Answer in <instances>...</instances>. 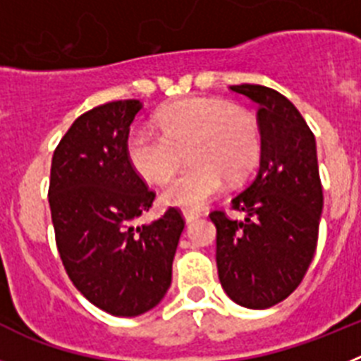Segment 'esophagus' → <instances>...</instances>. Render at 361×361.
Masks as SVG:
<instances>
[{
  "instance_id": "esophagus-1",
  "label": "esophagus",
  "mask_w": 361,
  "mask_h": 361,
  "mask_svg": "<svg viewBox=\"0 0 361 361\" xmlns=\"http://www.w3.org/2000/svg\"><path fill=\"white\" fill-rule=\"evenodd\" d=\"M183 215H184V220H186V222H193V220L199 219L200 213L199 212H184Z\"/></svg>"
}]
</instances>
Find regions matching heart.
<instances>
[{"label": "heart", "mask_w": 361, "mask_h": 361, "mask_svg": "<svg viewBox=\"0 0 361 361\" xmlns=\"http://www.w3.org/2000/svg\"><path fill=\"white\" fill-rule=\"evenodd\" d=\"M161 133L132 130L126 159L153 184L173 177L188 152V168L162 191L164 204L199 212L224 190V178L240 183L260 155L257 123L245 110L222 99L190 97L155 117Z\"/></svg>", "instance_id": "obj_1"}]
</instances>
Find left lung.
Returning <instances> with one entry per match:
<instances>
[{
  "label": "left lung",
  "mask_w": 361,
  "mask_h": 361,
  "mask_svg": "<svg viewBox=\"0 0 361 361\" xmlns=\"http://www.w3.org/2000/svg\"><path fill=\"white\" fill-rule=\"evenodd\" d=\"M258 104L260 168L231 200L244 220L209 213L216 228V269L226 295L242 307L267 309L304 280L318 242L324 193L317 141L295 104L273 88L229 86Z\"/></svg>",
  "instance_id": "8db88e82"
}]
</instances>
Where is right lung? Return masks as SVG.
<instances>
[{
    "mask_svg": "<svg viewBox=\"0 0 361 361\" xmlns=\"http://www.w3.org/2000/svg\"><path fill=\"white\" fill-rule=\"evenodd\" d=\"M141 108L126 99L79 116L50 168L49 202L66 275L114 317H139L164 298L184 229L177 208L149 224H132L155 199L126 159L130 124Z\"/></svg>",
    "mask_w": 361,
    "mask_h": 361,
    "instance_id": "obj_1",
    "label": "right lung"
}]
</instances>
